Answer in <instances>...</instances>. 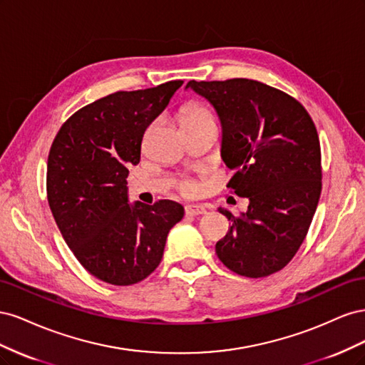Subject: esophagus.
<instances>
[{"instance_id":"obj_1","label":"esophagus","mask_w":365,"mask_h":365,"mask_svg":"<svg viewBox=\"0 0 365 365\" xmlns=\"http://www.w3.org/2000/svg\"><path fill=\"white\" fill-rule=\"evenodd\" d=\"M205 213H207V208L204 205H200V204L185 205V215L189 216H197V215H205Z\"/></svg>"}]
</instances>
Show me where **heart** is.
Masks as SVG:
<instances>
[{
    "label": "heart",
    "instance_id": "heart-1",
    "mask_svg": "<svg viewBox=\"0 0 365 365\" xmlns=\"http://www.w3.org/2000/svg\"><path fill=\"white\" fill-rule=\"evenodd\" d=\"M195 120H213L207 109L201 105L196 103H190L184 108V115H182V121H195Z\"/></svg>",
    "mask_w": 365,
    "mask_h": 365
}]
</instances>
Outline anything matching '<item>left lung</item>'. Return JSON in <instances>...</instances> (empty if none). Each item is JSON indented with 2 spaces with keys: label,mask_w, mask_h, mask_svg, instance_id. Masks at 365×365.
Listing matches in <instances>:
<instances>
[{
  "label": "left lung",
  "mask_w": 365,
  "mask_h": 365,
  "mask_svg": "<svg viewBox=\"0 0 365 365\" xmlns=\"http://www.w3.org/2000/svg\"><path fill=\"white\" fill-rule=\"evenodd\" d=\"M222 128L220 158L233 170L227 187L247 197L216 244L228 269L250 279L284 268L303 244L322 193V152L312 118L295 98L251 79L190 81Z\"/></svg>",
  "instance_id": "obj_1"
}]
</instances>
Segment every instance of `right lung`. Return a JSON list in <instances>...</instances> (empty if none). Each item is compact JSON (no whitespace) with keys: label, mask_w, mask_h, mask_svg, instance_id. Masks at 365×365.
Segmentation results:
<instances>
[{"label":"right lung","mask_w":365,"mask_h":365,"mask_svg":"<svg viewBox=\"0 0 365 365\" xmlns=\"http://www.w3.org/2000/svg\"><path fill=\"white\" fill-rule=\"evenodd\" d=\"M182 81L118 91L73 114L54 138L47 195L54 220L82 267L98 280H145L163 259L169 231L184 217L170 200L129 202L128 168L138 164L146 128Z\"/></svg>","instance_id":"1"}]
</instances>
